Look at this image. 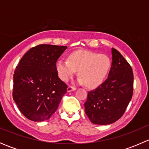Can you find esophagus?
<instances>
[{"mask_svg": "<svg viewBox=\"0 0 149 149\" xmlns=\"http://www.w3.org/2000/svg\"><path fill=\"white\" fill-rule=\"evenodd\" d=\"M76 89V88H75V87H73V86H68V88H67V91H68V92H70V91H75Z\"/></svg>", "mask_w": 149, "mask_h": 149, "instance_id": "34e87169", "label": "esophagus"}]
</instances>
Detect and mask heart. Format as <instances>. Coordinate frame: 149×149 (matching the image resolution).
<instances>
[{
	"label": "heart",
	"instance_id": "heart-1",
	"mask_svg": "<svg viewBox=\"0 0 149 149\" xmlns=\"http://www.w3.org/2000/svg\"><path fill=\"white\" fill-rule=\"evenodd\" d=\"M57 72L62 80L67 81L78 71L79 84L88 88L101 85L111 67L110 59L106 55L87 50H78L69 55L68 60H58Z\"/></svg>",
	"mask_w": 149,
	"mask_h": 149
}]
</instances>
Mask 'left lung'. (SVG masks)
Returning a JSON list of instances; mask_svg holds the SVG:
<instances>
[{
  "label": "left lung",
  "instance_id": "1",
  "mask_svg": "<svg viewBox=\"0 0 149 149\" xmlns=\"http://www.w3.org/2000/svg\"><path fill=\"white\" fill-rule=\"evenodd\" d=\"M112 65L108 78L96 89L88 91L85 112L96 125L115 123L124 114L133 90L132 68L117 49L112 48Z\"/></svg>",
  "mask_w": 149,
  "mask_h": 149
}]
</instances>
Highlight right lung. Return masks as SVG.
I'll use <instances>...</instances> for the list:
<instances>
[{
    "mask_svg": "<svg viewBox=\"0 0 149 149\" xmlns=\"http://www.w3.org/2000/svg\"><path fill=\"white\" fill-rule=\"evenodd\" d=\"M66 46L40 45L22 57L13 74V99L31 121L49 119L58 109L67 86L58 76L55 63Z\"/></svg>",
    "mask_w": 149,
    "mask_h": 149,
    "instance_id": "1",
    "label": "right lung"
}]
</instances>
